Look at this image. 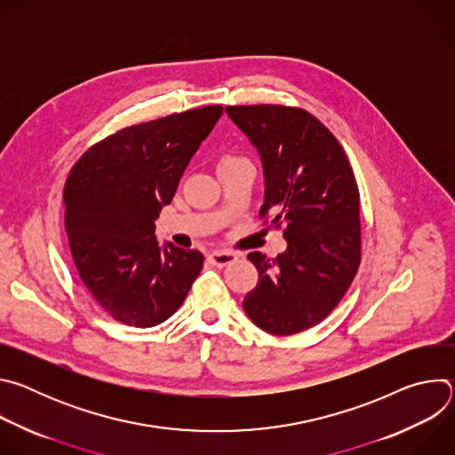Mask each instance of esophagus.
Here are the masks:
<instances>
[{
  "label": "esophagus",
  "mask_w": 455,
  "mask_h": 455,
  "mask_svg": "<svg viewBox=\"0 0 455 455\" xmlns=\"http://www.w3.org/2000/svg\"><path fill=\"white\" fill-rule=\"evenodd\" d=\"M209 261L218 267V268H223L227 265H232L237 261V253L234 251H228V250H216L212 253H209Z\"/></svg>",
  "instance_id": "esophagus-1"
}]
</instances>
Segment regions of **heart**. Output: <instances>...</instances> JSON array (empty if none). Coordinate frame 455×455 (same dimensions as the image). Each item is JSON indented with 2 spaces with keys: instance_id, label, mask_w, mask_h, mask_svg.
<instances>
[{
  "instance_id": "b5f03b06",
  "label": "heart",
  "mask_w": 455,
  "mask_h": 455,
  "mask_svg": "<svg viewBox=\"0 0 455 455\" xmlns=\"http://www.w3.org/2000/svg\"><path fill=\"white\" fill-rule=\"evenodd\" d=\"M239 162H246L243 156H239V155H232V153H227V155H223L221 158H220V164H218V167H223V165H232V164H239Z\"/></svg>"
}]
</instances>
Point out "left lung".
Returning <instances> with one entry per match:
<instances>
[{"mask_svg": "<svg viewBox=\"0 0 455 455\" xmlns=\"http://www.w3.org/2000/svg\"><path fill=\"white\" fill-rule=\"evenodd\" d=\"M265 167L259 218L281 228L286 251L248 253L259 281L243 307L270 335H295L326 318L349 290L362 261L360 192L353 167L330 129L302 108L227 106Z\"/></svg>", "mask_w": 455, "mask_h": 455, "instance_id": "left-lung-1", "label": "left lung"}]
</instances>
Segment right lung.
<instances>
[{
  "label": "right lung",
  "instance_id": "1",
  "mask_svg": "<svg viewBox=\"0 0 455 455\" xmlns=\"http://www.w3.org/2000/svg\"><path fill=\"white\" fill-rule=\"evenodd\" d=\"M221 113L214 104L124 127L92 146L64 183V227L77 274L125 326L167 320L204 268L202 251L160 246L155 221Z\"/></svg>",
  "mask_w": 455,
  "mask_h": 455
}]
</instances>
